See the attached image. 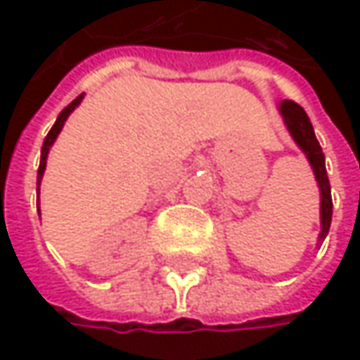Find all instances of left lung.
<instances>
[{"instance_id":"obj_1","label":"left lung","mask_w":360,"mask_h":360,"mask_svg":"<svg viewBox=\"0 0 360 360\" xmlns=\"http://www.w3.org/2000/svg\"><path fill=\"white\" fill-rule=\"evenodd\" d=\"M279 112L283 116V122L288 127V131L292 133L294 141L300 146V150L307 154L313 171H315V179L319 183V189H321V233H319V244H323L325 236L329 231V225H331V187H329V179H327V171H325V156L317 137H315V131H313V124H311V118L307 116V112L302 110V106H298L296 102L292 100H283L279 104Z\"/></svg>"}]
</instances>
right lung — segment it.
I'll return each instance as SVG.
<instances>
[{"label":"right lung","instance_id":"1","mask_svg":"<svg viewBox=\"0 0 360 360\" xmlns=\"http://www.w3.org/2000/svg\"><path fill=\"white\" fill-rule=\"evenodd\" d=\"M81 100H83V96H79L77 100H72L66 108L62 110L60 114H58V118H56V122H53V127H51V131L47 133V137H45V141H43V148H41V162H39V171H37V210H39V185H41V179H43V173H45V162H47V154H49V148L53 146V141H56V137H58V133L62 131V127H64V122H66V118H68V114L72 112V110L77 108L79 104H81Z\"/></svg>","mask_w":360,"mask_h":360}]
</instances>
